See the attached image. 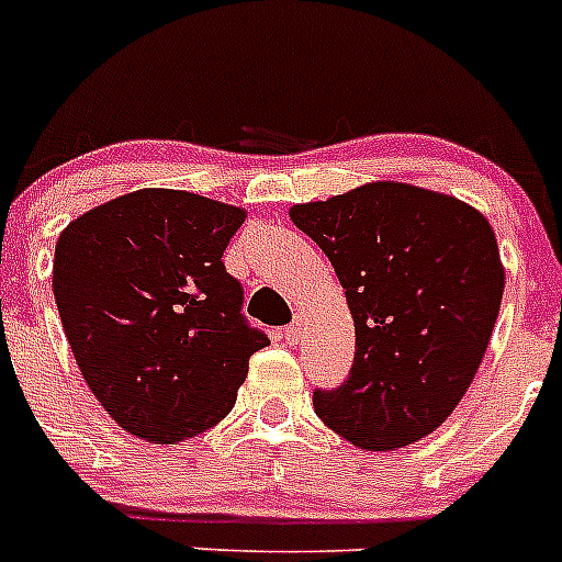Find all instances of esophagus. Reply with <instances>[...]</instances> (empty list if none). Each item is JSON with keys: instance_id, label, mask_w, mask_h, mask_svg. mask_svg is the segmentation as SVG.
I'll return each instance as SVG.
<instances>
[{"instance_id": "obj_1", "label": "esophagus", "mask_w": 562, "mask_h": 562, "mask_svg": "<svg viewBox=\"0 0 562 562\" xmlns=\"http://www.w3.org/2000/svg\"><path fill=\"white\" fill-rule=\"evenodd\" d=\"M302 337H304V318L302 315H296V318H293V324L285 326V340L291 342V346H296Z\"/></svg>"}]
</instances>
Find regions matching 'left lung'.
<instances>
[{
    "instance_id": "8db88e82",
    "label": "left lung",
    "mask_w": 562,
    "mask_h": 562,
    "mask_svg": "<svg viewBox=\"0 0 562 562\" xmlns=\"http://www.w3.org/2000/svg\"><path fill=\"white\" fill-rule=\"evenodd\" d=\"M346 291L357 351L315 414L362 450L437 431L470 390L503 302L505 269L486 216L450 194L375 181L291 209Z\"/></svg>"
}]
</instances>
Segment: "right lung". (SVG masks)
Listing matches in <instances>:
<instances>
[{
    "label": "right lung",
    "instance_id": "obj_1",
    "mask_svg": "<svg viewBox=\"0 0 562 562\" xmlns=\"http://www.w3.org/2000/svg\"><path fill=\"white\" fill-rule=\"evenodd\" d=\"M247 211L178 189H139L70 222L54 299L87 386L123 431L176 445L231 414L269 337L241 315L222 263Z\"/></svg>",
    "mask_w": 562,
    "mask_h": 562
}]
</instances>
